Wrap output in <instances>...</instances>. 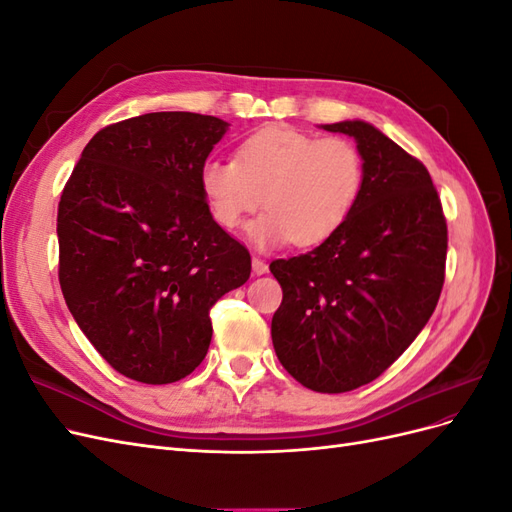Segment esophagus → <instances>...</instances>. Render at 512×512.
I'll list each match as a JSON object with an SVG mask.
<instances>
[{"label":"esophagus","mask_w":512,"mask_h":512,"mask_svg":"<svg viewBox=\"0 0 512 512\" xmlns=\"http://www.w3.org/2000/svg\"><path fill=\"white\" fill-rule=\"evenodd\" d=\"M252 269H254V275H265L267 271H269V265L265 260H260V258H252Z\"/></svg>","instance_id":"34e87169"}]
</instances>
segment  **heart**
I'll use <instances>...</instances> for the list:
<instances>
[{
	"instance_id": "1",
	"label": "heart",
	"mask_w": 512,
	"mask_h": 512,
	"mask_svg": "<svg viewBox=\"0 0 512 512\" xmlns=\"http://www.w3.org/2000/svg\"><path fill=\"white\" fill-rule=\"evenodd\" d=\"M363 181V156L348 138L286 126L245 138L237 160L211 158L200 168L205 203L224 230H237L265 203L267 213L247 226L260 250L288 241L314 247L333 237L359 203Z\"/></svg>"
}]
</instances>
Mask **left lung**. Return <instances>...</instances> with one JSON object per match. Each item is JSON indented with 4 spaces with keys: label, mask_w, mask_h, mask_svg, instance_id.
<instances>
[{
    "label": "left lung",
    "mask_w": 512,
    "mask_h": 512,
    "mask_svg": "<svg viewBox=\"0 0 512 512\" xmlns=\"http://www.w3.org/2000/svg\"><path fill=\"white\" fill-rule=\"evenodd\" d=\"M322 130L354 138L363 190L333 237L271 262L284 292L271 337L294 380L346 393L376 380L423 331L442 292L448 237L423 162L361 119Z\"/></svg>",
    "instance_id": "8db88e82"
}]
</instances>
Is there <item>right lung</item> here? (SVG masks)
Instances as JSON below:
<instances>
[{"mask_svg":"<svg viewBox=\"0 0 512 512\" xmlns=\"http://www.w3.org/2000/svg\"><path fill=\"white\" fill-rule=\"evenodd\" d=\"M228 123L147 113L100 130L57 211L59 284L85 337L119 374L177 382L203 363L209 309L252 258L211 218L200 168Z\"/></svg>","mask_w":512,"mask_h":512,"instance_id":"right-lung-1","label":"right lung"}]
</instances>
